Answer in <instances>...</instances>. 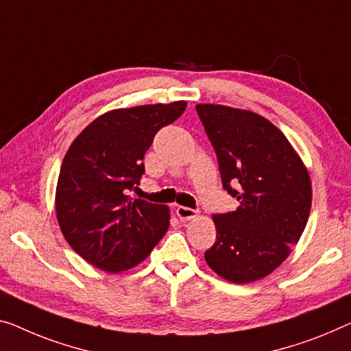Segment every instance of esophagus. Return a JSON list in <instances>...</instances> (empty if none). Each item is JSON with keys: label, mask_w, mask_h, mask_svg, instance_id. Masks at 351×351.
Masks as SVG:
<instances>
[{"label": "esophagus", "mask_w": 351, "mask_h": 351, "mask_svg": "<svg viewBox=\"0 0 351 351\" xmlns=\"http://www.w3.org/2000/svg\"><path fill=\"white\" fill-rule=\"evenodd\" d=\"M176 216L180 217L181 221H191V219L198 216V213L195 211V209H192V208L178 206V208H176Z\"/></svg>", "instance_id": "1"}]
</instances>
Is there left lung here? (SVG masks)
I'll list each match as a JSON object with an SVG mask.
<instances>
[{"mask_svg":"<svg viewBox=\"0 0 351 351\" xmlns=\"http://www.w3.org/2000/svg\"><path fill=\"white\" fill-rule=\"evenodd\" d=\"M195 108L216 151L223 189L239 202L237 211L213 216L216 243L205 260L233 284L263 279L304 232L312 203L309 173L266 118L214 104Z\"/></svg>","mask_w":351,"mask_h":351,"instance_id":"left-lung-1","label":"left lung"}]
</instances>
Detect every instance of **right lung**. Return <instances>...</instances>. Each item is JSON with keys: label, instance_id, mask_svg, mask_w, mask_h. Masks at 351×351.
Returning a JSON list of instances; mask_svg holds the SVG:
<instances>
[{"label": "right lung", "instance_id": "add662e5", "mask_svg": "<svg viewBox=\"0 0 351 351\" xmlns=\"http://www.w3.org/2000/svg\"><path fill=\"white\" fill-rule=\"evenodd\" d=\"M187 104L112 110L82 130L67 149L56 186V217L66 241L107 273L134 268L170 226L169 208L132 200L154 135L176 121Z\"/></svg>", "mask_w": 351, "mask_h": 351}]
</instances>
